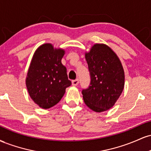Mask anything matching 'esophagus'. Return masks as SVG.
Segmentation results:
<instances>
[{"label":"esophagus","instance_id":"1","mask_svg":"<svg viewBox=\"0 0 151 151\" xmlns=\"http://www.w3.org/2000/svg\"><path fill=\"white\" fill-rule=\"evenodd\" d=\"M72 84L73 86H77L78 84H79V79H77L75 80H73L72 81Z\"/></svg>","mask_w":151,"mask_h":151}]
</instances>
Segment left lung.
I'll return each mask as SVG.
<instances>
[{"label": "left lung", "instance_id": "obj_1", "mask_svg": "<svg viewBox=\"0 0 151 151\" xmlns=\"http://www.w3.org/2000/svg\"><path fill=\"white\" fill-rule=\"evenodd\" d=\"M91 82L81 93L85 104L95 112L113 107L124 87L125 76L121 62L104 44H95L85 53Z\"/></svg>", "mask_w": 151, "mask_h": 151}]
</instances>
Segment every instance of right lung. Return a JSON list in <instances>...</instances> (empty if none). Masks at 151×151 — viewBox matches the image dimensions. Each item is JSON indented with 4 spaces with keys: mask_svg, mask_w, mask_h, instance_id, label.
Wrapping results in <instances>:
<instances>
[{
    "mask_svg": "<svg viewBox=\"0 0 151 151\" xmlns=\"http://www.w3.org/2000/svg\"><path fill=\"white\" fill-rule=\"evenodd\" d=\"M65 53L64 50L45 43L36 50L31 60L26 86L30 98L44 109L56 105L65 94L66 88L72 84L61 62Z\"/></svg>",
    "mask_w": 151,
    "mask_h": 151,
    "instance_id": "obj_1",
    "label": "right lung"
}]
</instances>
